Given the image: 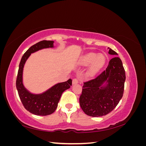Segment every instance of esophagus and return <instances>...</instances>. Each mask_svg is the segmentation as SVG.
Wrapping results in <instances>:
<instances>
[{
	"mask_svg": "<svg viewBox=\"0 0 146 146\" xmlns=\"http://www.w3.org/2000/svg\"><path fill=\"white\" fill-rule=\"evenodd\" d=\"M78 83V80L77 78H75L72 80V83L73 84H76V83Z\"/></svg>",
	"mask_w": 146,
	"mask_h": 146,
	"instance_id": "34e87169",
	"label": "esophagus"
}]
</instances>
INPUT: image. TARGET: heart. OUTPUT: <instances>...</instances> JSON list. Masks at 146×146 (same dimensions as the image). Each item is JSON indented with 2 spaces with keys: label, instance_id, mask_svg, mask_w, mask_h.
<instances>
[{
  "label": "heart",
  "instance_id": "obj_1",
  "mask_svg": "<svg viewBox=\"0 0 146 146\" xmlns=\"http://www.w3.org/2000/svg\"><path fill=\"white\" fill-rule=\"evenodd\" d=\"M105 62L104 57L102 55H97L93 53H90L84 56L81 60V64L87 66L90 64L89 69L88 70V74L89 76H93L102 67Z\"/></svg>",
  "mask_w": 146,
  "mask_h": 146
}]
</instances>
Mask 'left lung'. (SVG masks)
I'll return each instance as SVG.
<instances>
[{"mask_svg": "<svg viewBox=\"0 0 146 146\" xmlns=\"http://www.w3.org/2000/svg\"><path fill=\"white\" fill-rule=\"evenodd\" d=\"M108 54L117 55L108 48ZM125 72L121 60L114 56L108 67L95 78L83 83L80 105L86 114L92 117H101L111 112L122 99ZM108 84L102 87L104 82Z\"/></svg>", "mask_w": 146, "mask_h": 146, "instance_id": "obj_1", "label": "left lung"}]
</instances>
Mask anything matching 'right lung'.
Returning <instances> with one entry per match:
<instances>
[{
  "label": "right lung",
  "mask_w": 146,
  "mask_h": 146,
  "mask_svg": "<svg viewBox=\"0 0 146 146\" xmlns=\"http://www.w3.org/2000/svg\"><path fill=\"white\" fill-rule=\"evenodd\" d=\"M54 47V41L43 40L31 46L22 57L16 78V88L24 108L38 116H47L54 113L63 92L72 86V80L59 83L40 94H33L25 89L23 83V72L25 61L32 53L42 48Z\"/></svg>",
  "instance_id": "add662e5"
}]
</instances>
